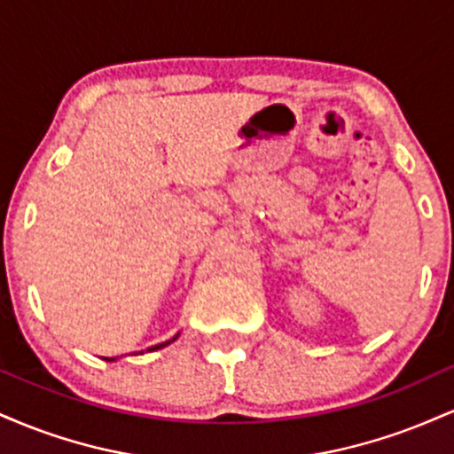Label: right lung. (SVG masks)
Returning <instances> with one entry per match:
<instances>
[{"instance_id":"add662e5","label":"right lung","mask_w":454,"mask_h":454,"mask_svg":"<svg viewBox=\"0 0 454 454\" xmlns=\"http://www.w3.org/2000/svg\"><path fill=\"white\" fill-rule=\"evenodd\" d=\"M170 341H164V343H158V346H153V348H149V350H160V348H164V346H168ZM108 361H113V358H108Z\"/></svg>"}]
</instances>
